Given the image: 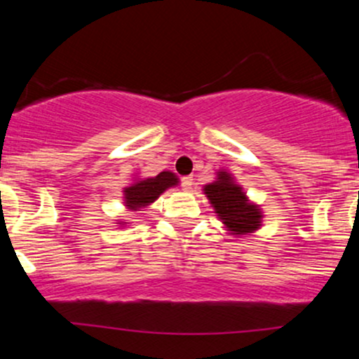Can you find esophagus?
Masks as SVG:
<instances>
[{"mask_svg": "<svg viewBox=\"0 0 359 359\" xmlns=\"http://www.w3.org/2000/svg\"><path fill=\"white\" fill-rule=\"evenodd\" d=\"M180 184H182V187L185 189V191H191L192 185H194V179H192L191 175L182 177V180H180Z\"/></svg>", "mask_w": 359, "mask_h": 359, "instance_id": "esophagus-1", "label": "esophagus"}]
</instances>
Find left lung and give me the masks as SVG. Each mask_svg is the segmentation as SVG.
<instances>
[{"label":"left lung","mask_w":359,"mask_h":359,"mask_svg":"<svg viewBox=\"0 0 359 359\" xmlns=\"http://www.w3.org/2000/svg\"><path fill=\"white\" fill-rule=\"evenodd\" d=\"M204 192L216 209L217 216L226 224V228L233 234L253 233L259 228L262 214L255 204H250L240 185L233 182V179L226 172L217 174L216 182L205 185Z\"/></svg>","instance_id":"1"}]
</instances>
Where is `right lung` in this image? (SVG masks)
Instances as JSON below:
<instances>
[{
	"mask_svg": "<svg viewBox=\"0 0 359 359\" xmlns=\"http://www.w3.org/2000/svg\"><path fill=\"white\" fill-rule=\"evenodd\" d=\"M177 184V177L172 172H160L156 177L151 179L138 180L133 185L125 189V201L130 209L145 208V205L151 204L163 191Z\"/></svg>",
	"mask_w": 359,
	"mask_h": 359,
	"instance_id": "add662e5",
	"label": "right lung"
}]
</instances>
